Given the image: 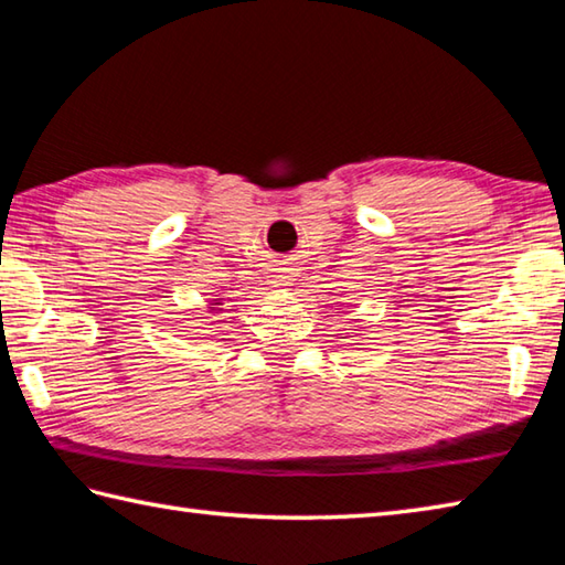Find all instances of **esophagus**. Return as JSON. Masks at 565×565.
<instances>
[{
	"label": "esophagus",
	"instance_id": "1",
	"mask_svg": "<svg viewBox=\"0 0 565 565\" xmlns=\"http://www.w3.org/2000/svg\"><path fill=\"white\" fill-rule=\"evenodd\" d=\"M286 264V262H281ZM276 281H279V286H289L294 279H291V269L289 267H276Z\"/></svg>",
	"mask_w": 565,
	"mask_h": 565
}]
</instances>
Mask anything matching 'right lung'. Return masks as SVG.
<instances>
[{
	"mask_svg": "<svg viewBox=\"0 0 565 565\" xmlns=\"http://www.w3.org/2000/svg\"><path fill=\"white\" fill-rule=\"evenodd\" d=\"M209 313H221V310H223V298H211V301H209Z\"/></svg>",
	"mask_w": 565,
	"mask_h": 565,
	"instance_id": "right-lung-1",
	"label": "right lung"
}]
</instances>
